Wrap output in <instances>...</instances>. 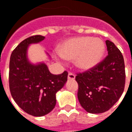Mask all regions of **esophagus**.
<instances>
[{
  "label": "esophagus",
  "mask_w": 132,
  "mask_h": 132,
  "mask_svg": "<svg viewBox=\"0 0 132 132\" xmlns=\"http://www.w3.org/2000/svg\"><path fill=\"white\" fill-rule=\"evenodd\" d=\"M76 78V76H75V74H73V73H71V72H69L68 76V79H70V80H73Z\"/></svg>",
  "instance_id": "1"
}]
</instances>
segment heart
Listing matches in <instances>:
<instances>
[{
	"instance_id": "obj_1",
	"label": "heart",
	"mask_w": 132,
	"mask_h": 132,
	"mask_svg": "<svg viewBox=\"0 0 132 132\" xmlns=\"http://www.w3.org/2000/svg\"><path fill=\"white\" fill-rule=\"evenodd\" d=\"M104 51V43L101 39L81 37L66 40L59 47V53L64 59H75L76 66L87 70L99 63Z\"/></svg>"
}]
</instances>
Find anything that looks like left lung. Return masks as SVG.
Returning a JSON list of instances; mask_svg holds the SVG:
<instances>
[{"label":"left lung","instance_id":"8db88e82","mask_svg":"<svg viewBox=\"0 0 132 132\" xmlns=\"http://www.w3.org/2000/svg\"><path fill=\"white\" fill-rule=\"evenodd\" d=\"M108 55L95 67L77 73L78 99L87 112L103 113L123 93L126 72L123 56L112 42L106 40Z\"/></svg>","mask_w":132,"mask_h":132}]
</instances>
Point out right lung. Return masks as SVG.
<instances>
[{
  "label": "right lung",
  "instance_id": "right-lung-1",
  "mask_svg": "<svg viewBox=\"0 0 132 132\" xmlns=\"http://www.w3.org/2000/svg\"><path fill=\"white\" fill-rule=\"evenodd\" d=\"M45 39L34 35L24 39L12 51L9 62V89L16 104L26 113L40 117L51 112L56 105V93L63 87L68 73H51L45 64L34 65L28 62V46Z\"/></svg>",
  "mask_w": 132,
  "mask_h": 132
}]
</instances>
